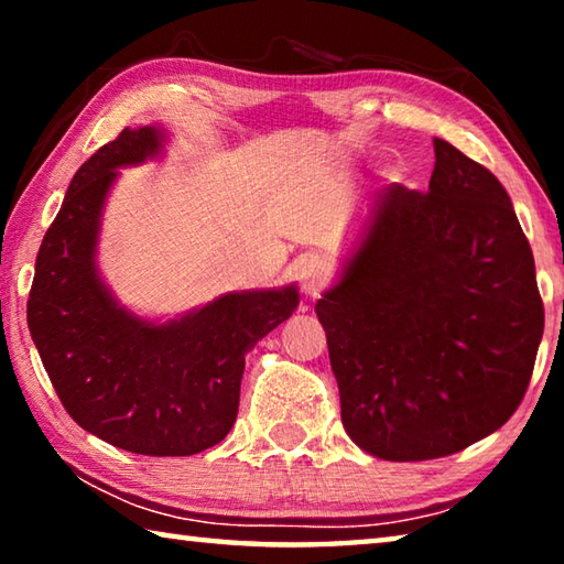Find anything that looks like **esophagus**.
I'll return each instance as SVG.
<instances>
[{
	"label": "esophagus",
	"instance_id": "1",
	"mask_svg": "<svg viewBox=\"0 0 564 564\" xmlns=\"http://www.w3.org/2000/svg\"><path fill=\"white\" fill-rule=\"evenodd\" d=\"M295 275H299V281H301L305 293L316 295L323 285L328 283L330 269L326 261L318 259V256H305V259L295 263Z\"/></svg>",
	"mask_w": 564,
	"mask_h": 564
}]
</instances>
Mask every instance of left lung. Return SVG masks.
I'll use <instances>...</instances> for the list:
<instances>
[{
  "label": "left lung",
  "instance_id": "8db88e82",
  "mask_svg": "<svg viewBox=\"0 0 564 564\" xmlns=\"http://www.w3.org/2000/svg\"><path fill=\"white\" fill-rule=\"evenodd\" d=\"M433 147L431 186L380 194L346 275L316 303L343 425L395 463L453 455L508 423L545 328L508 191L447 141Z\"/></svg>",
  "mask_w": 564,
  "mask_h": 564
}]
</instances>
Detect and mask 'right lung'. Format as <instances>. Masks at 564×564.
<instances>
[{"label": "right lung", "instance_id": "add662e5", "mask_svg": "<svg viewBox=\"0 0 564 564\" xmlns=\"http://www.w3.org/2000/svg\"><path fill=\"white\" fill-rule=\"evenodd\" d=\"M159 149L154 127H127L76 171L36 253L26 323L56 395L84 431L121 451L174 457L228 435L246 352L291 316L299 293H228L166 326L113 303L94 269L104 196L113 169Z\"/></svg>", "mask_w": 564, "mask_h": 564}]
</instances>
